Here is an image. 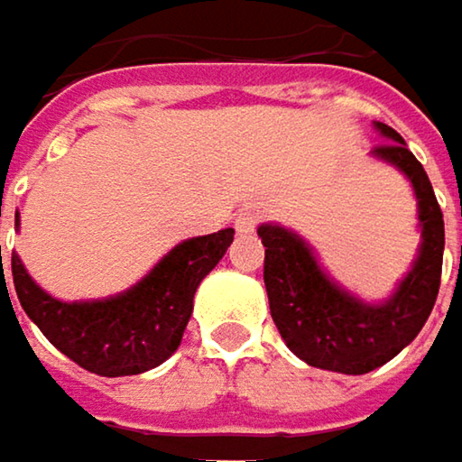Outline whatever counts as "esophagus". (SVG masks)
Returning a JSON list of instances; mask_svg holds the SVG:
<instances>
[{
  "label": "esophagus",
  "mask_w": 462,
  "mask_h": 462,
  "mask_svg": "<svg viewBox=\"0 0 462 462\" xmlns=\"http://www.w3.org/2000/svg\"><path fill=\"white\" fill-rule=\"evenodd\" d=\"M259 222H262V214H259V211H254V208H245V211H240V214L235 217V230L254 232L256 227H259Z\"/></svg>",
  "instance_id": "esophagus-1"
}]
</instances>
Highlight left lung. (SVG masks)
<instances>
[{
    "instance_id": "obj_1",
    "label": "left lung",
    "mask_w": 462,
    "mask_h": 462,
    "mask_svg": "<svg viewBox=\"0 0 462 462\" xmlns=\"http://www.w3.org/2000/svg\"><path fill=\"white\" fill-rule=\"evenodd\" d=\"M377 131L385 141L374 146V154L410 176L422 222L415 267L385 305H364L334 286L294 232L273 225L259 227L264 289L281 337L310 366L342 374H366L399 356L428 321L441 283L444 217L428 173L391 125L377 123Z\"/></svg>"
}]
</instances>
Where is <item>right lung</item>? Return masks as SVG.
I'll list each match as a JSON object with an SVG mask.
<instances>
[{
    "instance_id": "1",
    "label": "right lung",
    "mask_w": 462,
    "mask_h": 462,
    "mask_svg": "<svg viewBox=\"0 0 462 462\" xmlns=\"http://www.w3.org/2000/svg\"><path fill=\"white\" fill-rule=\"evenodd\" d=\"M232 235L235 230L227 227L214 235L184 240L139 286L101 302L66 305L52 300L32 281L15 254L13 283L26 316L74 364L101 377L141 374L160 366L181 345L184 328L192 316L195 291L225 256ZM2 291H7L5 278L0 283V294Z\"/></svg>"
}]
</instances>
